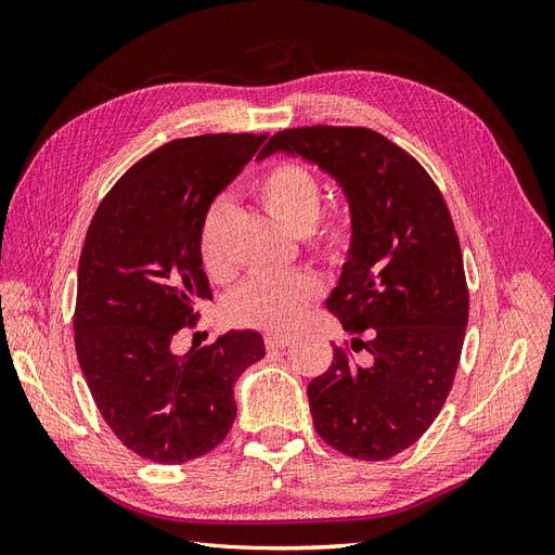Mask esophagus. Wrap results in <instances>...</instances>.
<instances>
[{"label": "esophagus", "mask_w": 555, "mask_h": 555, "mask_svg": "<svg viewBox=\"0 0 555 555\" xmlns=\"http://www.w3.org/2000/svg\"><path fill=\"white\" fill-rule=\"evenodd\" d=\"M294 340L296 338H294V335H289V333H268L266 335V349L268 351H278V349L289 347Z\"/></svg>", "instance_id": "esophagus-1"}]
</instances>
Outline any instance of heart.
Masks as SVG:
<instances>
[{
	"mask_svg": "<svg viewBox=\"0 0 555 555\" xmlns=\"http://www.w3.org/2000/svg\"><path fill=\"white\" fill-rule=\"evenodd\" d=\"M261 206L292 233L306 236L308 247L324 263H340L349 249V227L338 212L322 210V182L304 164L275 162L255 180ZM229 210L224 204H210L198 224V261L204 273L224 282L233 266L227 255L224 229ZM319 296V282L304 271L257 275L247 280L229 298V317L241 326L289 331L304 322Z\"/></svg>",
	"mask_w": 555,
	"mask_h": 555,
	"instance_id": "1",
	"label": "heart"
}]
</instances>
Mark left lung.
<instances>
[{
	"instance_id": "8db88e82",
	"label": "left lung",
	"mask_w": 555,
	"mask_h": 555,
	"mask_svg": "<svg viewBox=\"0 0 555 555\" xmlns=\"http://www.w3.org/2000/svg\"><path fill=\"white\" fill-rule=\"evenodd\" d=\"M278 150L322 166L349 201V259L326 308L371 354L359 365L333 347L308 384L314 430L345 456L386 461L430 428L456 377L469 310L456 229L424 166L373 129H284L261 157Z\"/></svg>"
}]
</instances>
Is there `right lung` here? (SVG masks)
Listing matches in <instances>:
<instances>
[{"mask_svg":"<svg viewBox=\"0 0 555 555\" xmlns=\"http://www.w3.org/2000/svg\"><path fill=\"white\" fill-rule=\"evenodd\" d=\"M268 133L176 139L139 159L99 204L78 261L74 343L94 405L129 451L159 465L194 461L236 418L233 384L263 354L257 331H231L178 354L212 298L198 224Z\"/></svg>","mask_w":555,"mask_h":555,"instance_id":"add662e5","label":"right lung"}]
</instances>
